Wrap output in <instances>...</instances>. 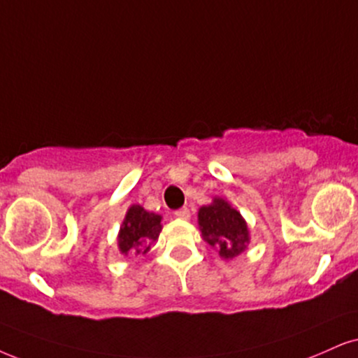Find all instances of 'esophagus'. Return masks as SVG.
<instances>
[{
	"instance_id": "1",
	"label": "esophagus",
	"mask_w": 358,
	"mask_h": 358,
	"mask_svg": "<svg viewBox=\"0 0 358 358\" xmlns=\"http://www.w3.org/2000/svg\"><path fill=\"white\" fill-rule=\"evenodd\" d=\"M174 215L178 219H182V220H187L189 217H191V210L187 209V207H182V209H179V210H176L174 213Z\"/></svg>"
}]
</instances>
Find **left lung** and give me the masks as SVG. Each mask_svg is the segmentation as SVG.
Returning a JSON list of instances; mask_svg holds the SVG:
<instances>
[{"label":"left lung","mask_w":358,"mask_h":358,"mask_svg":"<svg viewBox=\"0 0 358 358\" xmlns=\"http://www.w3.org/2000/svg\"><path fill=\"white\" fill-rule=\"evenodd\" d=\"M202 239L215 247L222 259H234L249 244V227L237 209L222 197H214L213 204L202 206L197 214Z\"/></svg>","instance_id":"left-lung-1"}]
</instances>
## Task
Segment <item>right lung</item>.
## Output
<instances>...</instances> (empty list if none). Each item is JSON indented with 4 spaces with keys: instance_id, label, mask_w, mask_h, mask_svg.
Segmentation results:
<instances>
[{
    "instance_id": "right-lung-1",
    "label": "right lung",
    "mask_w": 358,
    "mask_h": 358,
    "mask_svg": "<svg viewBox=\"0 0 358 358\" xmlns=\"http://www.w3.org/2000/svg\"><path fill=\"white\" fill-rule=\"evenodd\" d=\"M161 215L148 213L138 204L127 209L122 220L121 231L117 236V245L124 255H144L149 252L152 242L157 241L159 232L162 231Z\"/></svg>"
}]
</instances>
